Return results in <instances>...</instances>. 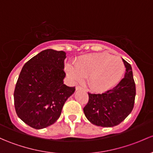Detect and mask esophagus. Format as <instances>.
Masks as SVG:
<instances>
[{
  "instance_id": "esophagus-1",
  "label": "esophagus",
  "mask_w": 153,
  "mask_h": 153,
  "mask_svg": "<svg viewBox=\"0 0 153 153\" xmlns=\"http://www.w3.org/2000/svg\"><path fill=\"white\" fill-rule=\"evenodd\" d=\"M75 90H76V91H79V90H83V91H85V89H83V87H81V86H76Z\"/></svg>"
}]
</instances>
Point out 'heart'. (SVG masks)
<instances>
[{
  "mask_svg": "<svg viewBox=\"0 0 153 153\" xmlns=\"http://www.w3.org/2000/svg\"><path fill=\"white\" fill-rule=\"evenodd\" d=\"M65 70L73 83H81L88 77V83L91 89L105 91L121 81L125 67L120 57L98 53L79 56L75 61V65L66 64Z\"/></svg>",
  "mask_w": 153,
  "mask_h": 153,
  "instance_id": "b5f03b06",
  "label": "heart"
}]
</instances>
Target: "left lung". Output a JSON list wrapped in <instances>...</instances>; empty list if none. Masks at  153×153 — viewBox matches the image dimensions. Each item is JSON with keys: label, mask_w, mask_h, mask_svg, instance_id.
Returning a JSON list of instances; mask_svg holds the SVG:
<instances>
[{"label": "left lung", "mask_w": 153, "mask_h": 153, "mask_svg": "<svg viewBox=\"0 0 153 153\" xmlns=\"http://www.w3.org/2000/svg\"><path fill=\"white\" fill-rule=\"evenodd\" d=\"M123 61L125 77L114 88L102 94L89 93V102L83 108L87 120L97 126H116L131 113L136 97V85L131 64Z\"/></svg>", "instance_id": "obj_1"}]
</instances>
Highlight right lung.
<instances>
[{
    "mask_svg": "<svg viewBox=\"0 0 153 153\" xmlns=\"http://www.w3.org/2000/svg\"><path fill=\"white\" fill-rule=\"evenodd\" d=\"M66 53L42 51L22 68L14 92V107L19 118L35 129L55 123L75 87L64 83Z\"/></svg>",
    "mask_w": 153,
    "mask_h": 153,
    "instance_id": "add662e5",
    "label": "right lung"
}]
</instances>
